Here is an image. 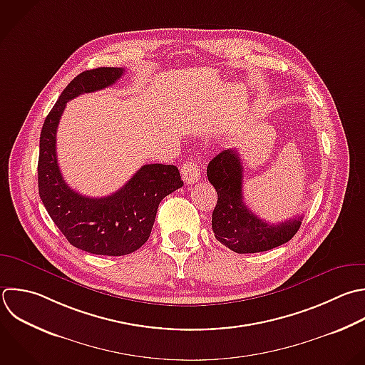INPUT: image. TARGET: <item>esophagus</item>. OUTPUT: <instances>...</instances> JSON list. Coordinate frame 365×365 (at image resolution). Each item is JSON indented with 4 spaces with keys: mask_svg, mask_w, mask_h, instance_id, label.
<instances>
[{
    "mask_svg": "<svg viewBox=\"0 0 365 365\" xmlns=\"http://www.w3.org/2000/svg\"><path fill=\"white\" fill-rule=\"evenodd\" d=\"M181 175H182V180H184L187 184H194V182L200 181L201 173H200L198 164L194 163V161H187V163H184L182 167H181Z\"/></svg>",
    "mask_w": 365,
    "mask_h": 365,
    "instance_id": "obj_1",
    "label": "esophagus"
}]
</instances>
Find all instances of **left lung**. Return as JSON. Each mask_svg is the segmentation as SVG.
Listing matches in <instances>:
<instances>
[{
    "mask_svg": "<svg viewBox=\"0 0 365 365\" xmlns=\"http://www.w3.org/2000/svg\"><path fill=\"white\" fill-rule=\"evenodd\" d=\"M208 181L218 200L212 211L215 238L238 254L268 251L288 242L298 231L302 215L269 224L258 218L242 200V164L237 150H224L207 167Z\"/></svg>",
    "mask_w": 365,
    "mask_h": 365,
    "instance_id": "8db88e82",
    "label": "left lung"
}]
</instances>
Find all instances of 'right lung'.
Instances as JSON below:
<instances>
[{
    "label": "right lung",
    "mask_w": 365,
    "mask_h": 365,
    "mask_svg": "<svg viewBox=\"0 0 365 365\" xmlns=\"http://www.w3.org/2000/svg\"><path fill=\"white\" fill-rule=\"evenodd\" d=\"M124 68L100 67L78 74L61 93L40 135L38 191L51 220L68 242L97 255H125L148 240L158 205L184 185L175 165L147 164L118 191L90 198L64 181L56 151L57 127L70 100L113 86Z\"/></svg>",
    "instance_id": "1"
}]
</instances>
